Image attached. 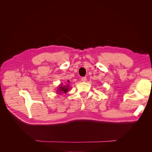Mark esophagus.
<instances>
[{
    "instance_id": "esophagus-1",
    "label": "esophagus",
    "mask_w": 152,
    "mask_h": 152,
    "mask_svg": "<svg viewBox=\"0 0 152 152\" xmlns=\"http://www.w3.org/2000/svg\"><path fill=\"white\" fill-rule=\"evenodd\" d=\"M81 80H82V82H86V80H87V78H86V77H82Z\"/></svg>"
}]
</instances>
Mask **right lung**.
Masks as SVG:
<instances>
[{
    "label": "right lung",
    "mask_w": 152,
    "mask_h": 152,
    "mask_svg": "<svg viewBox=\"0 0 152 152\" xmlns=\"http://www.w3.org/2000/svg\"><path fill=\"white\" fill-rule=\"evenodd\" d=\"M69 80H68V84H66V85L65 86H63L62 85H60L58 87V94H60V93H66L68 89H69Z\"/></svg>",
    "instance_id": "1"
}]
</instances>
